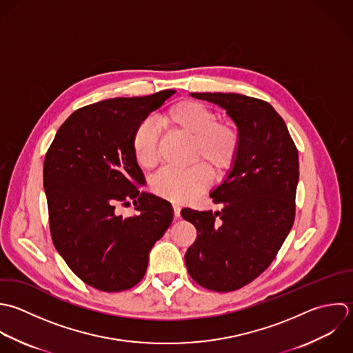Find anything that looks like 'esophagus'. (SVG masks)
I'll return each instance as SVG.
<instances>
[{
    "label": "esophagus",
    "mask_w": 353,
    "mask_h": 353,
    "mask_svg": "<svg viewBox=\"0 0 353 353\" xmlns=\"http://www.w3.org/2000/svg\"><path fill=\"white\" fill-rule=\"evenodd\" d=\"M173 213H174L176 219L180 217V206L179 205H173Z\"/></svg>",
    "instance_id": "obj_1"
}]
</instances>
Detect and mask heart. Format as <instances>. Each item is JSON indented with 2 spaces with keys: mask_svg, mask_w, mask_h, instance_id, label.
<instances>
[{
  "mask_svg": "<svg viewBox=\"0 0 353 353\" xmlns=\"http://www.w3.org/2000/svg\"><path fill=\"white\" fill-rule=\"evenodd\" d=\"M158 123L192 139L191 161L187 170L166 169L151 180V190L158 196L174 203L192 201L209 187L212 173L224 176L235 165L241 151V133L228 121H217L208 105L195 100H180L158 115ZM132 152L143 169H152L158 162V132L150 122H141L132 136ZM211 169L209 170L208 168Z\"/></svg>",
  "mask_w": 353,
  "mask_h": 353,
  "instance_id": "1",
  "label": "heart"
}]
</instances>
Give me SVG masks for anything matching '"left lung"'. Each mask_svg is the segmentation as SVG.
Listing matches in <instances>:
<instances>
[{
    "mask_svg": "<svg viewBox=\"0 0 353 353\" xmlns=\"http://www.w3.org/2000/svg\"><path fill=\"white\" fill-rule=\"evenodd\" d=\"M223 107L241 133L239 157L210 198L221 212L183 209L196 228L185 253L191 278L213 292H234L274 261L296 217L299 151L275 108L238 93H191Z\"/></svg>",
    "mask_w": 353,
    "mask_h": 353,
    "instance_id": "8db88e82",
    "label": "left lung"
}]
</instances>
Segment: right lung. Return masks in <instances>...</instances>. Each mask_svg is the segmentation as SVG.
I'll return each instance as SVG.
<instances>
[{"mask_svg": "<svg viewBox=\"0 0 353 353\" xmlns=\"http://www.w3.org/2000/svg\"><path fill=\"white\" fill-rule=\"evenodd\" d=\"M176 90L117 97L74 111L43 161L52 242L70 270L107 293L132 289L145 275L148 253L173 220L168 201L140 192L144 176L132 152L136 128ZM134 201L130 218L114 208Z\"/></svg>", "mask_w": 353, "mask_h": 353, "instance_id": "1", "label": "right lung"}]
</instances>
